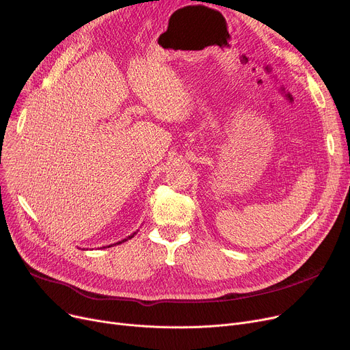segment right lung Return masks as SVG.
I'll use <instances>...</instances> for the list:
<instances>
[{
	"label": "right lung",
	"instance_id": "1",
	"mask_svg": "<svg viewBox=\"0 0 350 350\" xmlns=\"http://www.w3.org/2000/svg\"><path fill=\"white\" fill-rule=\"evenodd\" d=\"M137 231H139V230H137ZM137 231H136V232H133V234H130V235H129V237H127V238H124V239H122V241H119V243H115V244H112V245H119V244H122V243H124V241H127V239H130V238H133V237H134V235H136V234H137ZM112 245H107V247H106V248H111V247H112ZM102 248H105V247H102Z\"/></svg>",
	"mask_w": 350,
	"mask_h": 350
}]
</instances>
